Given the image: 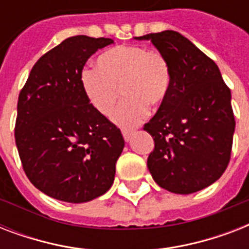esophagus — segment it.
Listing matches in <instances>:
<instances>
[{
	"instance_id": "obj_1",
	"label": "esophagus",
	"mask_w": 249,
	"mask_h": 249,
	"mask_svg": "<svg viewBox=\"0 0 249 249\" xmlns=\"http://www.w3.org/2000/svg\"><path fill=\"white\" fill-rule=\"evenodd\" d=\"M121 133H123V137H124V140L126 141V142H129V141H130V138H132L133 134H134V132H133V130H128V129H123V130H121Z\"/></svg>"
}]
</instances>
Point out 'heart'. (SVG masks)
<instances>
[{
  "label": "heart",
  "mask_w": 249,
  "mask_h": 249,
  "mask_svg": "<svg viewBox=\"0 0 249 249\" xmlns=\"http://www.w3.org/2000/svg\"><path fill=\"white\" fill-rule=\"evenodd\" d=\"M81 85L91 107L103 116L111 113L121 89L125 99L112 113V121L132 128L143 120L146 106H158L165 99L169 64L160 52L121 45L98 56L97 68L83 72Z\"/></svg>",
  "instance_id": "1"
}]
</instances>
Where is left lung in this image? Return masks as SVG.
I'll use <instances>...</instances> for the list:
<instances>
[{
  "label": "left lung",
  "instance_id": "obj_1",
  "mask_svg": "<svg viewBox=\"0 0 249 249\" xmlns=\"http://www.w3.org/2000/svg\"><path fill=\"white\" fill-rule=\"evenodd\" d=\"M150 40L169 64L165 99L144 130L155 142L147 166L170 193H196L222 176L231 154L235 119L231 93L217 64L174 31L136 37Z\"/></svg>",
  "mask_w": 249,
  "mask_h": 249
}]
</instances>
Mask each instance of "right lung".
I'll return each instance as SVG.
<instances>
[{"mask_svg": "<svg viewBox=\"0 0 249 249\" xmlns=\"http://www.w3.org/2000/svg\"><path fill=\"white\" fill-rule=\"evenodd\" d=\"M111 44L105 37H68L37 60L19 94L15 142L23 169L56 200H93L115 179L124 138L91 107L81 85L86 60Z\"/></svg>", "mask_w": 249, "mask_h": 249, "instance_id": "add662e5", "label": "right lung"}]
</instances>
